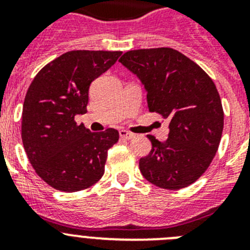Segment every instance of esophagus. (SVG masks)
<instances>
[{"instance_id":"esophagus-1","label":"esophagus","mask_w":250,"mask_h":250,"mask_svg":"<svg viewBox=\"0 0 250 250\" xmlns=\"http://www.w3.org/2000/svg\"><path fill=\"white\" fill-rule=\"evenodd\" d=\"M119 134H120V138L125 139V140H130V139L134 138V134L126 131V130H120V131H119Z\"/></svg>"}]
</instances>
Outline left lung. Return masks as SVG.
<instances>
[{
    "label": "left lung",
    "instance_id": "1",
    "mask_svg": "<svg viewBox=\"0 0 250 250\" xmlns=\"http://www.w3.org/2000/svg\"><path fill=\"white\" fill-rule=\"evenodd\" d=\"M146 90L150 112L169 120V135H147L151 150L139 161L147 182L176 190L196 182L216 154L224 126L222 101L207 72L170 47L127 51L119 60Z\"/></svg>",
    "mask_w": 250,
    "mask_h": 250
}]
</instances>
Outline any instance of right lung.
<instances>
[{
    "label": "right lung",
    "mask_w": 250,
    "mask_h": 250,
    "mask_svg": "<svg viewBox=\"0 0 250 250\" xmlns=\"http://www.w3.org/2000/svg\"><path fill=\"white\" fill-rule=\"evenodd\" d=\"M121 54L68 51L41 68L26 92L23 147L37 175L57 190H83L104 175L107 150L118 143L119 131L91 132L75 116L86 114L90 85Z\"/></svg>",
    "instance_id": "1"
}]
</instances>
